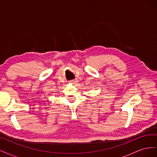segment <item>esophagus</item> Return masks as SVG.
Returning <instances> with one entry per match:
<instances>
[{"label": "esophagus", "mask_w": 157, "mask_h": 157, "mask_svg": "<svg viewBox=\"0 0 157 157\" xmlns=\"http://www.w3.org/2000/svg\"><path fill=\"white\" fill-rule=\"evenodd\" d=\"M78 81H77V80H71V83H72L73 84H77V82Z\"/></svg>", "instance_id": "esophagus-1"}]
</instances>
